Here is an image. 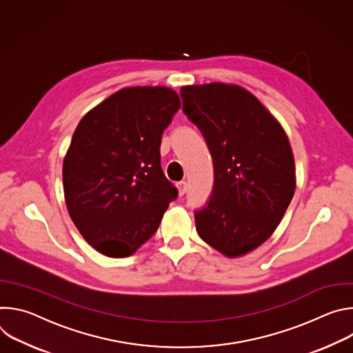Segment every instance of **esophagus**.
Instances as JSON below:
<instances>
[{"instance_id":"obj_1","label":"esophagus","mask_w":353,"mask_h":353,"mask_svg":"<svg viewBox=\"0 0 353 353\" xmlns=\"http://www.w3.org/2000/svg\"><path fill=\"white\" fill-rule=\"evenodd\" d=\"M177 188H179V195H184L187 192V188H188V184L187 181H180L177 184Z\"/></svg>"}]
</instances>
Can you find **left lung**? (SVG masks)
Here are the masks:
<instances>
[{"instance_id": "left-lung-1", "label": "left lung", "mask_w": 353, "mask_h": 353, "mask_svg": "<svg viewBox=\"0 0 353 353\" xmlns=\"http://www.w3.org/2000/svg\"><path fill=\"white\" fill-rule=\"evenodd\" d=\"M184 114L204 135L214 161V190L195 211L205 243L229 259L261 245L282 221L296 188L286 132L260 100L237 85H188Z\"/></svg>"}]
</instances>
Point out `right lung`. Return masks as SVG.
Wrapping results in <instances>:
<instances>
[{
    "mask_svg": "<svg viewBox=\"0 0 353 353\" xmlns=\"http://www.w3.org/2000/svg\"><path fill=\"white\" fill-rule=\"evenodd\" d=\"M180 109L166 86L124 88L79 121L63 163L68 214L99 253L121 259L150 239L177 198L161 141Z\"/></svg>",
    "mask_w": 353,
    "mask_h": 353,
    "instance_id": "right-lung-1",
    "label": "right lung"
}]
</instances>
